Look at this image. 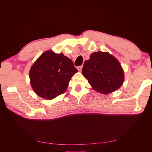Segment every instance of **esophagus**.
<instances>
[{
    "mask_svg": "<svg viewBox=\"0 0 152 152\" xmlns=\"http://www.w3.org/2000/svg\"><path fill=\"white\" fill-rule=\"evenodd\" d=\"M82 68H83V66H78V67H77L78 70H79V71H80H80L82 70Z\"/></svg>",
    "mask_w": 152,
    "mask_h": 152,
    "instance_id": "1",
    "label": "esophagus"
}]
</instances>
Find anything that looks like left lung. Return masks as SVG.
<instances>
[{
  "instance_id": "8db88e82",
  "label": "left lung",
  "mask_w": 152,
  "mask_h": 152,
  "mask_svg": "<svg viewBox=\"0 0 152 152\" xmlns=\"http://www.w3.org/2000/svg\"><path fill=\"white\" fill-rule=\"evenodd\" d=\"M82 73L94 90L109 94L119 89L124 80V73L120 63L112 54L106 52L92 53L85 61Z\"/></svg>"
}]
</instances>
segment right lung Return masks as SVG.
<instances>
[{
	"label": "right lung",
	"mask_w": 152,
	"mask_h": 152,
	"mask_svg": "<svg viewBox=\"0 0 152 152\" xmlns=\"http://www.w3.org/2000/svg\"><path fill=\"white\" fill-rule=\"evenodd\" d=\"M78 70L63 53L44 52L30 68V84L40 97L53 99L66 91L72 77Z\"/></svg>",
	"instance_id": "1"
}]
</instances>
